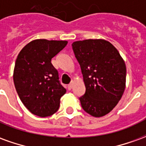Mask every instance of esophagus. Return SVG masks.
<instances>
[{
    "instance_id": "1",
    "label": "esophagus",
    "mask_w": 146,
    "mask_h": 146,
    "mask_svg": "<svg viewBox=\"0 0 146 146\" xmlns=\"http://www.w3.org/2000/svg\"><path fill=\"white\" fill-rule=\"evenodd\" d=\"M73 84H74V82H73V81H71V82H70V84L68 85V89H69V90H71V89L73 88Z\"/></svg>"
}]
</instances>
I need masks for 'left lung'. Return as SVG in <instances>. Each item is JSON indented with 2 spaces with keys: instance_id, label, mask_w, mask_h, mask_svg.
<instances>
[{
  "instance_id": "left-lung-1",
  "label": "left lung",
  "mask_w": 146,
  "mask_h": 146,
  "mask_svg": "<svg viewBox=\"0 0 146 146\" xmlns=\"http://www.w3.org/2000/svg\"><path fill=\"white\" fill-rule=\"evenodd\" d=\"M85 84L80 98L83 110L95 117L111 112L126 87V65L119 51L103 39H88L72 44Z\"/></svg>"
}]
</instances>
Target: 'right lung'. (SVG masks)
<instances>
[{"mask_svg": "<svg viewBox=\"0 0 146 146\" xmlns=\"http://www.w3.org/2000/svg\"><path fill=\"white\" fill-rule=\"evenodd\" d=\"M67 43L36 39L18 54L13 73L15 87L24 106L36 116L46 117L56 113L61 97L66 92L51 61Z\"/></svg>", "mask_w": 146, "mask_h": 146, "instance_id": "right-lung-1", "label": "right lung"}]
</instances>
